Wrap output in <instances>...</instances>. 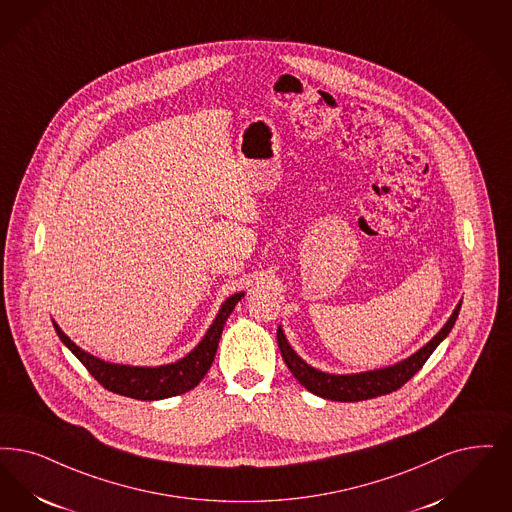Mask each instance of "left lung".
I'll return each mask as SVG.
<instances>
[{"mask_svg": "<svg viewBox=\"0 0 512 512\" xmlns=\"http://www.w3.org/2000/svg\"><path fill=\"white\" fill-rule=\"evenodd\" d=\"M459 310H461V303L455 307L450 320L444 324V328L440 329L425 347L419 348L406 360L389 366V368L350 373V375H335V373H326V371L308 366L307 362L301 356H297V352L289 347L282 326L278 328L276 337H278V347H280L287 368L305 389L320 398H326V400L360 402V400H369V398L389 394V392L400 389L402 385H406L409 379L423 368V364L429 360L434 348L448 337V333L459 316Z\"/></svg>", "mask_w": 512, "mask_h": 512, "instance_id": "1", "label": "left lung"}]
</instances>
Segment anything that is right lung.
<instances>
[{
  "label": "right lung",
  "instance_id": "add662e5",
  "mask_svg": "<svg viewBox=\"0 0 512 512\" xmlns=\"http://www.w3.org/2000/svg\"><path fill=\"white\" fill-rule=\"evenodd\" d=\"M242 297H244V291L234 293L232 297L226 299L198 347L190 350L181 360L158 366V368L122 366V364L104 362L101 358L82 350L74 341H70V337L64 335V331L55 322L53 326L57 335L61 337L62 343L72 350V354L82 362L85 369L103 385L104 389L122 394L127 398H135V400H162V398L184 394L194 389L204 379L205 373L213 364L226 320Z\"/></svg>",
  "mask_w": 512,
  "mask_h": 512
}]
</instances>
